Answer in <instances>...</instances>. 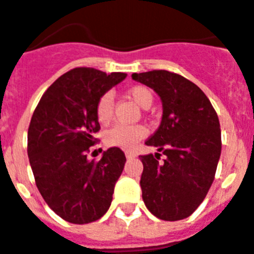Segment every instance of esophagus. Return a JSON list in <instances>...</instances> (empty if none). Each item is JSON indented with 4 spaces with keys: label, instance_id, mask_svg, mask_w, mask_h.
<instances>
[{
    "label": "esophagus",
    "instance_id": "obj_1",
    "mask_svg": "<svg viewBox=\"0 0 254 254\" xmlns=\"http://www.w3.org/2000/svg\"><path fill=\"white\" fill-rule=\"evenodd\" d=\"M126 157H127V159H132V157H136V153L132 151H127L126 152Z\"/></svg>",
    "mask_w": 254,
    "mask_h": 254
}]
</instances>
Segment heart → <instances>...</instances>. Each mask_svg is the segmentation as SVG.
<instances>
[{"label":"heart","mask_w":254,"mask_h":254,"mask_svg":"<svg viewBox=\"0 0 254 254\" xmlns=\"http://www.w3.org/2000/svg\"><path fill=\"white\" fill-rule=\"evenodd\" d=\"M127 95L133 102H136L140 107L144 109L151 106V103L153 102V93L151 89L144 85H135L129 88L127 90ZM113 113H114V98L111 93H103L95 103V118L101 125H107L113 118ZM147 128L141 125H118L107 131L105 135V141L110 147L129 149L147 136Z\"/></svg>","instance_id":"b5f03b06"}]
</instances>
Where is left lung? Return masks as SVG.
<instances>
[{
    "instance_id": "obj_1",
    "label": "left lung",
    "mask_w": 254,
    "mask_h": 254,
    "mask_svg": "<svg viewBox=\"0 0 254 254\" xmlns=\"http://www.w3.org/2000/svg\"><path fill=\"white\" fill-rule=\"evenodd\" d=\"M132 78L153 89L164 109L161 125L145 141L159 153L140 156L144 203L161 220H181L198 208L214 182L222 152L218 114L207 95L181 74L149 70Z\"/></svg>"
}]
</instances>
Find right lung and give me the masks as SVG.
Returning <instances> with one entry per match:
<instances>
[{
  "label": "right lung",
  "mask_w": 254,
  "mask_h": 254,
  "mask_svg": "<svg viewBox=\"0 0 254 254\" xmlns=\"http://www.w3.org/2000/svg\"><path fill=\"white\" fill-rule=\"evenodd\" d=\"M126 76L86 66L70 69L47 89L32 114L27 155L36 188L51 210L73 224L106 214L125 168L121 148H109L98 161L88 153L101 129L97 99Z\"/></svg>",
  "instance_id": "add662e5"
}]
</instances>
